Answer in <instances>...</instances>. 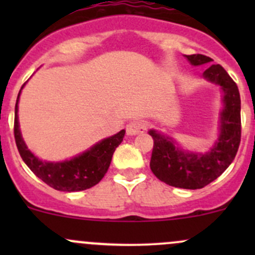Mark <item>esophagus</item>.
Returning <instances> with one entry per match:
<instances>
[{"label": "esophagus", "instance_id": "obj_1", "mask_svg": "<svg viewBox=\"0 0 255 255\" xmlns=\"http://www.w3.org/2000/svg\"><path fill=\"white\" fill-rule=\"evenodd\" d=\"M146 130V125L143 121H130L127 126V134L128 135H135L143 133Z\"/></svg>", "mask_w": 255, "mask_h": 255}]
</instances>
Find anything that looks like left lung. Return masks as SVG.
Instances as JSON below:
<instances>
[{
  "label": "left lung",
  "mask_w": 255,
  "mask_h": 255,
  "mask_svg": "<svg viewBox=\"0 0 255 255\" xmlns=\"http://www.w3.org/2000/svg\"><path fill=\"white\" fill-rule=\"evenodd\" d=\"M185 58L194 66L212 61L202 54ZM202 78L218 85L223 94L220 135L212 148L206 153L182 150L171 137L155 129L148 132L154 140L151 171L160 181L180 189H202L217 179L231 165L241 143V96L237 85L221 65H211Z\"/></svg>",
  "instance_id": "left-lung-1"
}]
</instances>
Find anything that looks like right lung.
<instances>
[{
  "mask_svg": "<svg viewBox=\"0 0 255 255\" xmlns=\"http://www.w3.org/2000/svg\"><path fill=\"white\" fill-rule=\"evenodd\" d=\"M25 84H23L22 89ZM18 94L14 109V139L23 161L45 184L59 191L74 192L90 189L101 181L111 164L116 148L122 143L126 130L100 140L84 153L64 161H47L35 156L23 140L18 122Z\"/></svg>",
  "mask_w": 255,
  "mask_h": 255,
  "instance_id": "obj_1",
  "label": "right lung"
}]
</instances>
